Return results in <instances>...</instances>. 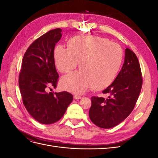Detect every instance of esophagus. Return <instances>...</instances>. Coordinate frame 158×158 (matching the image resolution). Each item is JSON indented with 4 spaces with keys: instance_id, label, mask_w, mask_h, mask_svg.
<instances>
[{
    "instance_id": "obj_1",
    "label": "esophagus",
    "mask_w": 158,
    "mask_h": 158,
    "mask_svg": "<svg viewBox=\"0 0 158 158\" xmlns=\"http://www.w3.org/2000/svg\"><path fill=\"white\" fill-rule=\"evenodd\" d=\"M81 98H82V97L79 96V95H74V99H80Z\"/></svg>"
}]
</instances>
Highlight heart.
Segmentation results:
<instances>
[{
  "instance_id": "b5f03b06",
  "label": "heart",
  "mask_w": 158,
  "mask_h": 158,
  "mask_svg": "<svg viewBox=\"0 0 158 158\" xmlns=\"http://www.w3.org/2000/svg\"><path fill=\"white\" fill-rule=\"evenodd\" d=\"M52 56L56 68L62 73L74 70L79 63L80 70L61 78V88L74 94H83L92 87L102 90L111 85L123 60L121 47L107 38L80 35L70 38L67 49L55 47Z\"/></svg>"
}]
</instances>
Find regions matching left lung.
I'll use <instances>...</instances> for the list:
<instances>
[{
  "instance_id": "obj_1",
  "label": "left lung",
  "mask_w": 158,
  "mask_h": 158,
  "mask_svg": "<svg viewBox=\"0 0 158 158\" xmlns=\"http://www.w3.org/2000/svg\"><path fill=\"white\" fill-rule=\"evenodd\" d=\"M142 85L140 63L135 52L125 49V61L113 82L103 91L105 99L94 96L89 110L90 120L102 128L118 125L131 114L139 96Z\"/></svg>"
}]
</instances>
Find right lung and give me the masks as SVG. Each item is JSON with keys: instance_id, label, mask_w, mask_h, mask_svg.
Instances as JSON below:
<instances>
[{"instance_id": "1", "label": "right lung", "mask_w": 158, "mask_h": 158, "mask_svg": "<svg viewBox=\"0 0 158 158\" xmlns=\"http://www.w3.org/2000/svg\"><path fill=\"white\" fill-rule=\"evenodd\" d=\"M61 31L60 28L50 30L32 43L23 55L19 74L23 105L33 118L45 125L59 121L73 100L67 92H47L49 85L56 87L59 78L52 52Z\"/></svg>"}]
</instances>
